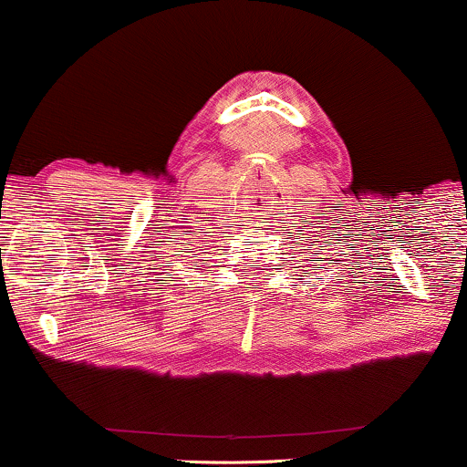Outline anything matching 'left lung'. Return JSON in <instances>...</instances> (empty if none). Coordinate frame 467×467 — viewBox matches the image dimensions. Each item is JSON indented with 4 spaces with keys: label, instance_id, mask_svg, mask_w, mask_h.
<instances>
[{
    "label": "left lung",
    "instance_id": "1",
    "mask_svg": "<svg viewBox=\"0 0 467 467\" xmlns=\"http://www.w3.org/2000/svg\"><path fill=\"white\" fill-rule=\"evenodd\" d=\"M351 270H353V267H351ZM349 276H351V272H349Z\"/></svg>",
    "mask_w": 467,
    "mask_h": 467
}]
</instances>
